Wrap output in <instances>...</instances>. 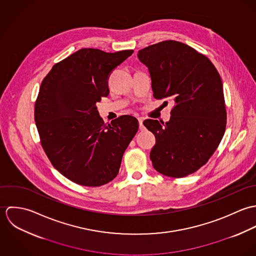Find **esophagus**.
<instances>
[{
  "instance_id": "obj_1",
  "label": "esophagus",
  "mask_w": 256,
  "mask_h": 256,
  "mask_svg": "<svg viewBox=\"0 0 256 256\" xmlns=\"http://www.w3.org/2000/svg\"><path fill=\"white\" fill-rule=\"evenodd\" d=\"M138 121H139L140 130H144V125H143V121H144V118H143V117H139V118H138Z\"/></svg>"
}]
</instances>
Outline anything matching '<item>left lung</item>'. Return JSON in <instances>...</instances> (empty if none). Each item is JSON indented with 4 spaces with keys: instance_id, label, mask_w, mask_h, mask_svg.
Returning <instances> with one entry per match:
<instances>
[{
    "instance_id": "8db88e82",
    "label": "left lung",
    "mask_w": 256,
    "mask_h": 256,
    "mask_svg": "<svg viewBox=\"0 0 256 256\" xmlns=\"http://www.w3.org/2000/svg\"><path fill=\"white\" fill-rule=\"evenodd\" d=\"M138 58L148 69L154 98L174 102L168 122H144L156 137L150 152L152 166L170 178L187 176L209 160L224 134L220 76L205 55L174 40L139 50Z\"/></svg>"
}]
</instances>
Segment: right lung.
I'll return each instance as SVG.
<instances>
[{"label": "right lung", "mask_w": 256, "mask_h": 256, "mask_svg": "<svg viewBox=\"0 0 256 256\" xmlns=\"http://www.w3.org/2000/svg\"><path fill=\"white\" fill-rule=\"evenodd\" d=\"M132 53L82 48L56 63L41 82L34 106L40 143L53 166L73 182L96 187L114 180L138 131L130 115L104 124L96 106L110 94L111 72Z\"/></svg>", "instance_id": "right-lung-1"}]
</instances>
